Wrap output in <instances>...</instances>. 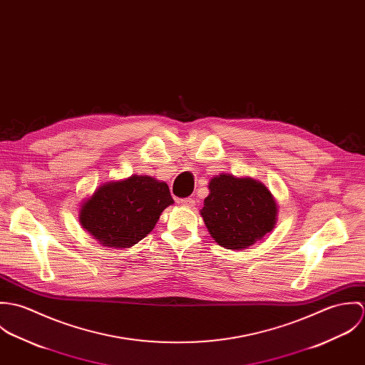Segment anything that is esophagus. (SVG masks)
<instances>
[{"instance_id":"obj_1","label":"esophagus","mask_w":365,"mask_h":365,"mask_svg":"<svg viewBox=\"0 0 365 365\" xmlns=\"http://www.w3.org/2000/svg\"><path fill=\"white\" fill-rule=\"evenodd\" d=\"M181 205L185 208H192L195 205V201L192 198H184L181 200Z\"/></svg>"}]
</instances>
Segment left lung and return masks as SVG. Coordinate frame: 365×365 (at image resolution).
I'll list each match as a JSON object with an SVG mask.
<instances>
[{"mask_svg":"<svg viewBox=\"0 0 365 365\" xmlns=\"http://www.w3.org/2000/svg\"><path fill=\"white\" fill-rule=\"evenodd\" d=\"M208 188L200 212L219 246L245 250L275 227L278 205L260 181L222 173L210 178Z\"/></svg>","mask_w":365,"mask_h":365,"instance_id":"8db88e82","label":"left lung"}]
</instances>
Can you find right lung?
<instances>
[{
  "mask_svg": "<svg viewBox=\"0 0 365 365\" xmlns=\"http://www.w3.org/2000/svg\"><path fill=\"white\" fill-rule=\"evenodd\" d=\"M168 185L149 175L106 181L78 210L81 226L110 249H129L156 226L164 209L173 205Z\"/></svg>",
  "mask_w": 365,
  "mask_h": 365,
  "instance_id": "1",
  "label": "right lung"
}]
</instances>
